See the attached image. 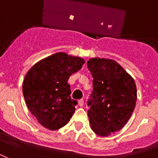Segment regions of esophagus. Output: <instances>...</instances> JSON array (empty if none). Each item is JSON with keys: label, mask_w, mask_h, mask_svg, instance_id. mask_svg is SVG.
Masks as SVG:
<instances>
[{"label": "esophagus", "mask_w": 158, "mask_h": 158, "mask_svg": "<svg viewBox=\"0 0 158 158\" xmlns=\"http://www.w3.org/2000/svg\"><path fill=\"white\" fill-rule=\"evenodd\" d=\"M84 104V99H80V100H79V105L80 106H83Z\"/></svg>", "instance_id": "esophagus-1"}]
</instances>
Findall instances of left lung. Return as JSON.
Returning <instances> with one entry per match:
<instances>
[{"label": "left lung", "mask_w": 158, "mask_h": 158, "mask_svg": "<svg viewBox=\"0 0 158 158\" xmlns=\"http://www.w3.org/2000/svg\"><path fill=\"white\" fill-rule=\"evenodd\" d=\"M93 80L88 115L97 135L107 136L121 130L135 110L137 89L133 78L113 60L88 61Z\"/></svg>", "instance_id": "left-lung-1"}]
</instances>
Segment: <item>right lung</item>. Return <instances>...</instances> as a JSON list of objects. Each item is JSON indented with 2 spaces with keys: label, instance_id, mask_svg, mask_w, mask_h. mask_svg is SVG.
I'll return each mask as SVG.
<instances>
[{
  "label": "right lung",
  "instance_id": "add662e5",
  "mask_svg": "<svg viewBox=\"0 0 158 158\" xmlns=\"http://www.w3.org/2000/svg\"><path fill=\"white\" fill-rule=\"evenodd\" d=\"M84 63L82 58L59 52L28 70L23 80V97L28 110L44 127L56 130L69 122L78 102L71 98L67 81Z\"/></svg>",
  "mask_w": 158,
  "mask_h": 158
}]
</instances>
